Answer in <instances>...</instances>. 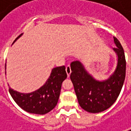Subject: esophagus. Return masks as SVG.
Here are the masks:
<instances>
[{
  "label": "esophagus",
  "mask_w": 131,
  "mask_h": 131,
  "mask_svg": "<svg viewBox=\"0 0 131 131\" xmlns=\"http://www.w3.org/2000/svg\"><path fill=\"white\" fill-rule=\"evenodd\" d=\"M66 72H67V77L68 78L70 77V74L71 73V67H70V66H67V67H66Z\"/></svg>",
  "instance_id": "34e87169"
}]
</instances>
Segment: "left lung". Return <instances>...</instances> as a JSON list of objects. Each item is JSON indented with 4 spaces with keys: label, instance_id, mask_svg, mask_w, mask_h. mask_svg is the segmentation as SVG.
I'll list each match as a JSON object with an SVG mask.
<instances>
[{
    "label": "left lung",
    "instance_id": "left-lung-1",
    "mask_svg": "<svg viewBox=\"0 0 131 131\" xmlns=\"http://www.w3.org/2000/svg\"><path fill=\"white\" fill-rule=\"evenodd\" d=\"M114 41L116 48H113L117 57L114 71L106 80L95 79L81 61L71 64L70 75L79 104L90 113L102 112L112 105L121 93L126 77V59L124 49L116 37Z\"/></svg>",
    "mask_w": 131,
    "mask_h": 131
}]
</instances>
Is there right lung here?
<instances>
[{
	"label": "right lung",
	"mask_w": 131,
	"mask_h": 131,
	"mask_svg": "<svg viewBox=\"0 0 131 131\" xmlns=\"http://www.w3.org/2000/svg\"><path fill=\"white\" fill-rule=\"evenodd\" d=\"M22 34L19 35L13 44ZM5 67L6 69V64ZM67 77L65 67H57L52 69L46 83L35 91L22 93L9 87V92L15 102L22 110L31 114H45L53 110L57 105L62 84Z\"/></svg>",
	"instance_id": "add662e5"
}]
</instances>
